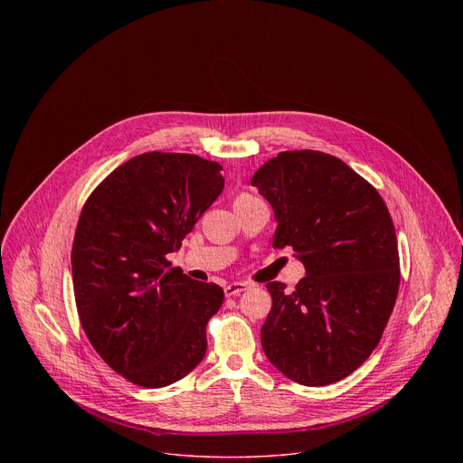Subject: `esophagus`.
Returning <instances> with one entry per match:
<instances>
[{
	"label": "esophagus",
	"mask_w": 463,
	"mask_h": 463,
	"mask_svg": "<svg viewBox=\"0 0 463 463\" xmlns=\"http://www.w3.org/2000/svg\"><path fill=\"white\" fill-rule=\"evenodd\" d=\"M245 289H249V286H247L245 282H231V284H227V286L223 288L225 297H236V295L243 293Z\"/></svg>",
	"instance_id": "esophagus-1"
}]
</instances>
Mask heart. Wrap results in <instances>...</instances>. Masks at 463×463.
<instances>
[{
  "label": "heart",
  "mask_w": 463,
  "mask_h": 463,
  "mask_svg": "<svg viewBox=\"0 0 463 463\" xmlns=\"http://www.w3.org/2000/svg\"><path fill=\"white\" fill-rule=\"evenodd\" d=\"M240 197H250V195H245V194H243V195H240Z\"/></svg>",
  "instance_id": "heart-1"
}]
</instances>
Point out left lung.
Instances as JSON below:
<instances>
[{
  "label": "left lung",
  "instance_id": "left-lung-1",
  "mask_svg": "<svg viewBox=\"0 0 463 463\" xmlns=\"http://www.w3.org/2000/svg\"><path fill=\"white\" fill-rule=\"evenodd\" d=\"M277 220L273 247L295 250L306 277L269 282L261 348L286 377L332 384L379 345L400 289V254L379 192L341 159L282 152L252 175Z\"/></svg>",
  "mask_w": 463,
  "mask_h": 463
}]
</instances>
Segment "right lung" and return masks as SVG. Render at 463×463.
<instances>
[{"instance_id": "add662e5", "label": "right lung", "mask_w": 463, "mask_h": 463, "mask_svg": "<svg viewBox=\"0 0 463 463\" xmlns=\"http://www.w3.org/2000/svg\"><path fill=\"white\" fill-rule=\"evenodd\" d=\"M222 165L148 152L122 163L90 195L71 250L84 332L117 373L168 386L200 364L223 289L170 268L166 254L223 192Z\"/></svg>"}]
</instances>
